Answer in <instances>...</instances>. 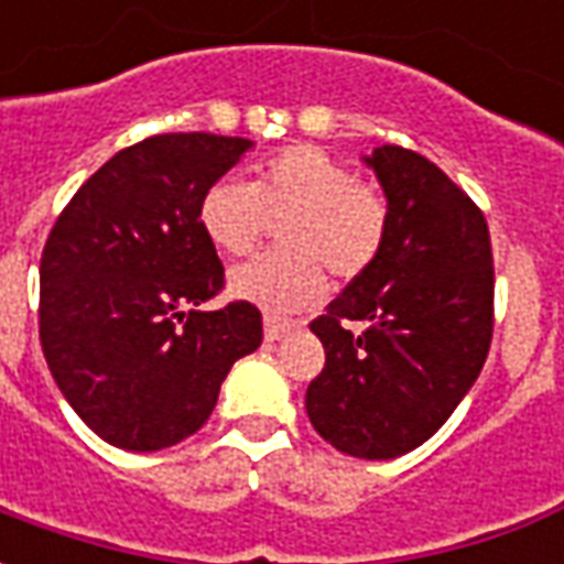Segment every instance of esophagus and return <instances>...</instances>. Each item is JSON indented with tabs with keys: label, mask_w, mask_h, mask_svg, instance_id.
<instances>
[{
	"label": "esophagus",
	"mask_w": 564,
	"mask_h": 564,
	"mask_svg": "<svg viewBox=\"0 0 564 564\" xmlns=\"http://www.w3.org/2000/svg\"><path fill=\"white\" fill-rule=\"evenodd\" d=\"M295 329L293 319H281V317H265V341H281V338H286L290 332Z\"/></svg>",
	"instance_id": "1"
}]
</instances>
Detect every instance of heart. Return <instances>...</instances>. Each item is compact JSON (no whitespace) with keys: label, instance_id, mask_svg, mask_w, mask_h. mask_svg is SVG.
Masks as SVG:
<instances>
[{"label":"heart","instance_id":"b5f03b06","mask_svg":"<svg viewBox=\"0 0 564 564\" xmlns=\"http://www.w3.org/2000/svg\"><path fill=\"white\" fill-rule=\"evenodd\" d=\"M283 250L232 274V293L271 314L317 305L326 268L338 281L362 278L387 245L390 208L354 169L311 144H290L253 165L250 186L217 181L198 198V226L232 259L250 257L271 223Z\"/></svg>","mask_w":564,"mask_h":564}]
</instances>
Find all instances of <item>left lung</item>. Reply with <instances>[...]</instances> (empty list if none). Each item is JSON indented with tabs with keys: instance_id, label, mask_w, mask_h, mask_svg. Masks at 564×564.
Listing matches in <instances>:
<instances>
[{
	"instance_id": "1",
	"label": "left lung",
	"mask_w": 564,
	"mask_h": 564,
	"mask_svg": "<svg viewBox=\"0 0 564 564\" xmlns=\"http://www.w3.org/2000/svg\"><path fill=\"white\" fill-rule=\"evenodd\" d=\"M366 162L387 193V245L311 323L326 366L305 408L335 449L395 459L435 435L480 375L496 271L484 210L435 162L395 144Z\"/></svg>"
}]
</instances>
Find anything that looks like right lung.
Returning a JSON list of instances; mask_svg holds the SVG:
<instances>
[{"mask_svg": "<svg viewBox=\"0 0 564 564\" xmlns=\"http://www.w3.org/2000/svg\"><path fill=\"white\" fill-rule=\"evenodd\" d=\"M250 144L169 132L123 148L44 241V359L75 414L115 447L150 453L198 432L235 359L262 344L257 305L198 311L226 283L198 198Z\"/></svg>", "mask_w": 564, "mask_h": 564, "instance_id": "right-lung-1", "label": "right lung"}]
</instances>
